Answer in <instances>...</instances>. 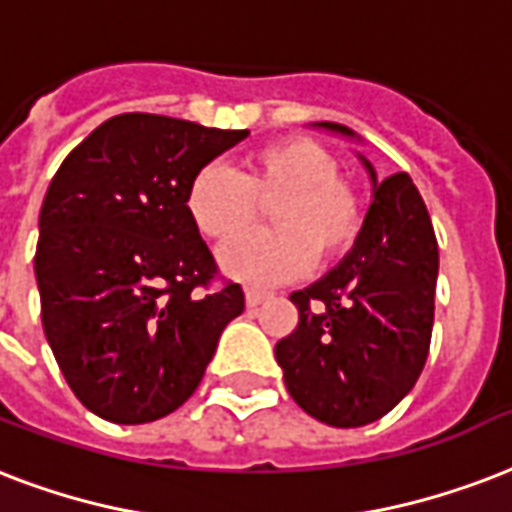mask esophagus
Wrapping results in <instances>:
<instances>
[{"instance_id": "34e87169", "label": "esophagus", "mask_w": 512, "mask_h": 512, "mask_svg": "<svg viewBox=\"0 0 512 512\" xmlns=\"http://www.w3.org/2000/svg\"><path fill=\"white\" fill-rule=\"evenodd\" d=\"M271 295H273V292H268V290H257V287H247V306L249 308L260 306V303L271 298Z\"/></svg>"}]
</instances>
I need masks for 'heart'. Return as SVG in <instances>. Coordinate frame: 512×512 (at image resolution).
<instances>
[{
    "mask_svg": "<svg viewBox=\"0 0 512 512\" xmlns=\"http://www.w3.org/2000/svg\"><path fill=\"white\" fill-rule=\"evenodd\" d=\"M273 203L277 228L233 241L220 252L222 271L247 284L290 282L314 255L327 260L354 244L362 201L338 163L314 139L290 136L247 155L241 171L206 166L187 187V214L204 236L235 239L254 224L259 204Z\"/></svg>",
    "mask_w": 512,
    "mask_h": 512,
    "instance_id": "b5f03b06",
    "label": "heart"
}]
</instances>
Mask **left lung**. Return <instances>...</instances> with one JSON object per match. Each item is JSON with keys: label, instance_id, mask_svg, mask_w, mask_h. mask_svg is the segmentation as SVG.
<instances>
[{"label": "left lung", "instance_id": "left-lung-1", "mask_svg": "<svg viewBox=\"0 0 512 512\" xmlns=\"http://www.w3.org/2000/svg\"><path fill=\"white\" fill-rule=\"evenodd\" d=\"M360 139L338 123H314ZM373 182L354 247L333 271L292 292L298 327L276 343L292 400L322 424L362 427L392 411L419 381L429 354L438 239L411 177Z\"/></svg>", "mask_w": 512, "mask_h": 512}]
</instances>
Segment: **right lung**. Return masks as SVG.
<instances>
[{
	"mask_svg": "<svg viewBox=\"0 0 512 512\" xmlns=\"http://www.w3.org/2000/svg\"><path fill=\"white\" fill-rule=\"evenodd\" d=\"M247 136L126 112L50 182L34 255L42 327L66 384L101 419L147 424L177 411L244 311L241 284L201 292L217 263L185 201L195 174Z\"/></svg>",
	"mask_w": 512,
	"mask_h": 512,
	"instance_id": "obj_1",
	"label": "right lung"
}]
</instances>
